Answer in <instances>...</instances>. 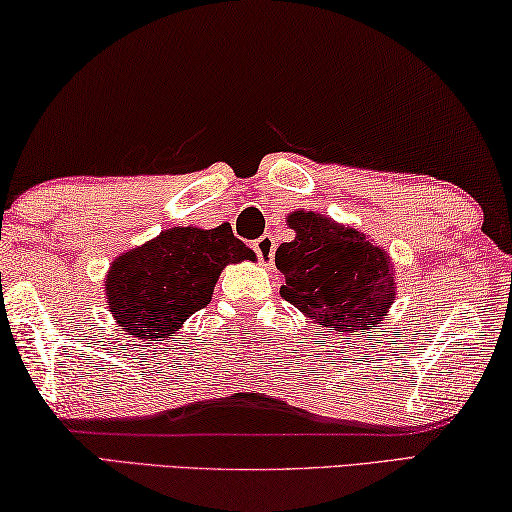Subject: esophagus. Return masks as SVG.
<instances>
[{
	"label": "esophagus",
	"mask_w": 512,
	"mask_h": 512,
	"mask_svg": "<svg viewBox=\"0 0 512 512\" xmlns=\"http://www.w3.org/2000/svg\"><path fill=\"white\" fill-rule=\"evenodd\" d=\"M274 249H276V242L272 236H263L254 242V251L258 256V261L263 265H270L272 263V256H274Z\"/></svg>",
	"instance_id": "esophagus-1"
}]
</instances>
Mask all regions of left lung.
Listing matches in <instances>:
<instances>
[{
    "label": "left lung",
    "mask_w": 512,
    "mask_h": 512,
    "mask_svg": "<svg viewBox=\"0 0 512 512\" xmlns=\"http://www.w3.org/2000/svg\"><path fill=\"white\" fill-rule=\"evenodd\" d=\"M286 222L295 238L276 249L286 276L281 295L308 320L354 335L381 324L397 297L395 263L349 224L297 208Z\"/></svg>",
    "instance_id": "1"
}]
</instances>
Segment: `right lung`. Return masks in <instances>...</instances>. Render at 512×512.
Instances as JSON below:
<instances>
[{
	"label": "right lung",
	"mask_w": 512,
	"mask_h": 512,
	"mask_svg": "<svg viewBox=\"0 0 512 512\" xmlns=\"http://www.w3.org/2000/svg\"><path fill=\"white\" fill-rule=\"evenodd\" d=\"M242 261L256 254L229 224L172 226L115 258L104 279L106 306L131 338L163 340L211 301L224 267Z\"/></svg>",
	"instance_id": "1"
}]
</instances>
